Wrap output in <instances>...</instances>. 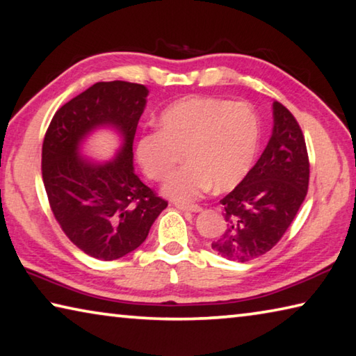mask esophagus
<instances>
[{
	"instance_id": "obj_1",
	"label": "esophagus",
	"mask_w": 356,
	"mask_h": 356,
	"mask_svg": "<svg viewBox=\"0 0 356 356\" xmlns=\"http://www.w3.org/2000/svg\"><path fill=\"white\" fill-rule=\"evenodd\" d=\"M176 207L179 210H185V212H201V206H196V204H180V202H176Z\"/></svg>"
}]
</instances>
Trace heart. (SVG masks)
I'll use <instances>...</instances> for the list:
<instances>
[{"instance_id": "heart-1", "label": "heart", "mask_w": 356, "mask_h": 356, "mask_svg": "<svg viewBox=\"0 0 356 356\" xmlns=\"http://www.w3.org/2000/svg\"><path fill=\"white\" fill-rule=\"evenodd\" d=\"M261 144V120L246 102L191 95L161 111L159 130L143 134L135 154L149 179L163 180L182 152L185 165L163 185V195L190 202L215 186L226 191L250 172Z\"/></svg>"}]
</instances>
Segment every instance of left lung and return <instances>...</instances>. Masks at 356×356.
Instances as JSON below:
<instances>
[{
    "instance_id": "left-lung-1",
    "label": "left lung",
    "mask_w": 356,
    "mask_h": 356,
    "mask_svg": "<svg viewBox=\"0 0 356 356\" xmlns=\"http://www.w3.org/2000/svg\"><path fill=\"white\" fill-rule=\"evenodd\" d=\"M309 159L297 119L273 102V130L267 147L245 179L220 204L226 231L212 242L221 257L248 262L280 242L303 204Z\"/></svg>"
}]
</instances>
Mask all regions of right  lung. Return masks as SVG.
<instances>
[{"instance_id":"add662e5","label":"right lung","mask_w":356,"mask_h":356,"mask_svg":"<svg viewBox=\"0 0 356 356\" xmlns=\"http://www.w3.org/2000/svg\"><path fill=\"white\" fill-rule=\"evenodd\" d=\"M147 94L138 83H95L59 108L44 138L42 179L51 212L70 242L100 261L136 250L168 206L134 171V140ZM99 127L123 138L106 164L79 154L83 138Z\"/></svg>"}]
</instances>
